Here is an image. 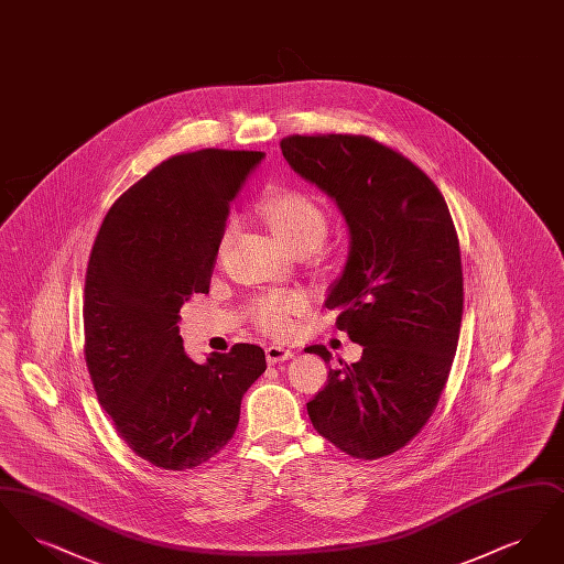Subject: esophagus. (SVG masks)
<instances>
[{
    "label": "esophagus",
    "instance_id": "esophagus-1",
    "mask_svg": "<svg viewBox=\"0 0 564 564\" xmlns=\"http://www.w3.org/2000/svg\"><path fill=\"white\" fill-rule=\"evenodd\" d=\"M292 357H294V352L290 349H283V347H274V345H272V347L267 349V361L272 364V366H274V364H281V361H288V359H292Z\"/></svg>",
    "mask_w": 564,
    "mask_h": 564
}]
</instances>
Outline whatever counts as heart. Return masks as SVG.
<instances>
[{"label":"heart","mask_w":564,"mask_h":564,"mask_svg":"<svg viewBox=\"0 0 564 564\" xmlns=\"http://www.w3.org/2000/svg\"><path fill=\"white\" fill-rule=\"evenodd\" d=\"M258 214L269 224L270 232L294 253L319 249L329 230V217L322 203L300 189L279 188L264 194L258 203ZM304 308L306 302L300 295H267L256 302L253 319L269 336H288Z\"/></svg>","instance_id":"heart-1"}]
</instances>
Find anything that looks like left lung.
Returning <instances> with one entry per match:
<instances>
[{
	"label": "left lung",
	"instance_id": "1",
	"mask_svg": "<svg viewBox=\"0 0 564 564\" xmlns=\"http://www.w3.org/2000/svg\"><path fill=\"white\" fill-rule=\"evenodd\" d=\"M281 152L347 219L349 262L325 306L364 347L357 364L329 368L306 403L311 423L355 458L393 455L430 421L458 345L463 270L448 205L425 171L366 134H290ZM306 350L332 359L322 345Z\"/></svg>",
	"mask_w": 564,
	"mask_h": 564
}]
</instances>
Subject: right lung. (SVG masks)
I'll return each instance as SVG.
<instances>
[{
    "mask_svg": "<svg viewBox=\"0 0 564 564\" xmlns=\"http://www.w3.org/2000/svg\"><path fill=\"white\" fill-rule=\"evenodd\" d=\"M262 152L171 156L127 189L93 245L84 359L97 400L134 455L186 471L235 435L245 391L267 370L256 345L192 361L180 308L207 294L230 203Z\"/></svg>",
    "mask_w": 564,
    "mask_h": 564,
    "instance_id": "obj_1",
    "label": "right lung"
}]
</instances>
